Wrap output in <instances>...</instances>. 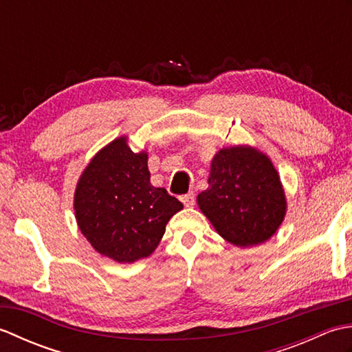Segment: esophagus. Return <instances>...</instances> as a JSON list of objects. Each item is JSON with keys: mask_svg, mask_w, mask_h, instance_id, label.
Wrapping results in <instances>:
<instances>
[{"mask_svg": "<svg viewBox=\"0 0 352 352\" xmlns=\"http://www.w3.org/2000/svg\"><path fill=\"white\" fill-rule=\"evenodd\" d=\"M180 199H182V203H183L186 207L195 206V193H193V192H189V193H186V195H182Z\"/></svg>", "mask_w": 352, "mask_h": 352, "instance_id": "esophagus-1", "label": "esophagus"}]
</instances>
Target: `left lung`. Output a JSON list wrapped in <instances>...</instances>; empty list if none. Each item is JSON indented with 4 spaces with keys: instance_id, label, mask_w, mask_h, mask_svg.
Masks as SVG:
<instances>
[{
    "instance_id": "left-lung-1",
    "label": "left lung",
    "mask_w": 352,
    "mask_h": 352,
    "mask_svg": "<svg viewBox=\"0 0 352 352\" xmlns=\"http://www.w3.org/2000/svg\"><path fill=\"white\" fill-rule=\"evenodd\" d=\"M198 206L216 231L236 246L266 242L286 214V198L272 162L250 146L214 155Z\"/></svg>"
}]
</instances>
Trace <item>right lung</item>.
<instances>
[{
	"label": "right lung",
	"instance_id": "add662e5",
	"mask_svg": "<svg viewBox=\"0 0 352 352\" xmlns=\"http://www.w3.org/2000/svg\"><path fill=\"white\" fill-rule=\"evenodd\" d=\"M77 223L94 248L118 263L151 254L168 221L183 204L149 183L146 153H133L125 138L111 142L94 157L80 177Z\"/></svg>",
	"mask_w": 352,
	"mask_h": 352
}]
</instances>
